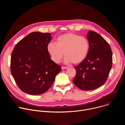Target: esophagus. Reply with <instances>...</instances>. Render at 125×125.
<instances>
[{
    "label": "esophagus",
    "instance_id": "esophagus-1",
    "mask_svg": "<svg viewBox=\"0 0 125 125\" xmlns=\"http://www.w3.org/2000/svg\"><path fill=\"white\" fill-rule=\"evenodd\" d=\"M61 68H62V69L64 70V69H67L68 67H63V66H62V67H61Z\"/></svg>",
    "mask_w": 125,
    "mask_h": 125
}]
</instances>
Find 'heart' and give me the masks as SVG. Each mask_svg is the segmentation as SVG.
Here are the masks:
<instances>
[{"label":"heart","mask_w":125,"mask_h":125,"mask_svg":"<svg viewBox=\"0 0 125 125\" xmlns=\"http://www.w3.org/2000/svg\"><path fill=\"white\" fill-rule=\"evenodd\" d=\"M47 50L51 59L55 63L61 61L64 53L65 63L79 64L87 57L90 50V42L84 37L68 32L58 37L56 43L49 42Z\"/></svg>","instance_id":"1"}]
</instances>
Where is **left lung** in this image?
<instances>
[{
	"mask_svg": "<svg viewBox=\"0 0 125 125\" xmlns=\"http://www.w3.org/2000/svg\"><path fill=\"white\" fill-rule=\"evenodd\" d=\"M90 50L86 58L75 66L73 83L83 91L94 90L107 80L112 66V52L109 43L98 33L89 31L87 34Z\"/></svg>",
	"mask_w": 125,
	"mask_h": 125,
	"instance_id": "obj_1",
	"label": "left lung"
}]
</instances>
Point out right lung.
Listing matches in <instances>:
<instances>
[{"label": "right lung", "mask_w": 125, "mask_h": 125, "mask_svg": "<svg viewBox=\"0 0 125 125\" xmlns=\"http://www.w3.org/2000/svg\"><path fill=\"white\" fill-rule=\"evenodd\" d=\"M51 40L49 32H32L18 42L13 50L11 73L22 92L31 95L45 93L61 71L47 52V44Z\"/></svg>", "instance_id": "1"}]
</instances>
